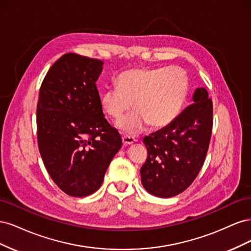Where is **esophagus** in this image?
Masks as SVG:
<instances>
[{
  "label": "esophagus",
  "mask_w": 251,
  "mask_h": 251,
  "mask_svg": "<svg viewBox=\"0 0 251 251\" xmlns=\"http://www.w3.org/2000/svg\"><path fill=\"white\" fill-rule=\"evenodd\" d=\"M134 141H135L134 137H130V136H123V143L125 147L131 146V144L134 143Z\"/></svg>",
  "instance_id": "34e87169"
}]
</instances>
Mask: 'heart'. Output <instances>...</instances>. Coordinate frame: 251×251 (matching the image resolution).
<instances>
[{
  "mask_svg": "<svg viewBox=\"0 0 251 251\" xmlns=\"http://www.w3.org/2000/svg\"><path fill=\"white\" fill-rule=\"evenodd\" d=\"M188 94V77L177 67L132 69L118 75L117 87L100 96L101 108L109 117L120 120L133 108L135 113L119 121L121 131L135 135L148 125L163 128L175 121Z\"/></svg>",
  "mask_w": 251,
  "mask_h": 251,
  "instance_id": "1",
  "label": "heart"
}]
</instances>
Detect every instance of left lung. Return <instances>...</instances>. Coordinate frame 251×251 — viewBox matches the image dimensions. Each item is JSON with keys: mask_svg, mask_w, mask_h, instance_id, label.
I'll use <instances>...</instances> for the list:
<instances>
[{"mask_svg": "<svg viewBox=\"0 0 251 251\" xmlns=\"http://www.w3.org/2000/svg\"><path fill=\"white\" fill-rule=\"evenodd\" d=\"M194 103L175 121L143 138L148 158L140 169L142 185L160 198L184 192L199 175L212 130V101L204 88L196 90Z\"/></svg>", "mask_w": 251, "mask_h": 251, "instance_id": "1", "label": "left lung"}]
</instances>
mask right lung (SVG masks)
<instances>
[{
    "instance_id": "obj_1",
    "label": "right lung",
    "mask_w": 251,
    "mask_h": 251,
    "mask_svg": "<svg viewBox=\"0 0 251 251\" xmlns=\"http://www.w3.org/2000/svg\"><path fill=\"white\" fill-rule=\"evenodd\" d=\"M100 59L67 53L51 66L40 89L37 144L48 174L71 197H86L102 184L120 134L103 117L96 80Z\"/></svg>"
}]
</instances>
